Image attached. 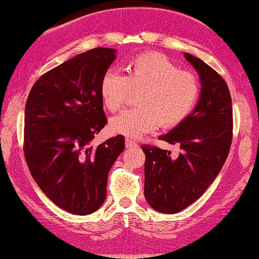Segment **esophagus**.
<instances>
[{
    "mask_svg": "<svg viewBox=\"0 0 259 259\" xmlns=\"http://www.w3.org/2000/svg\"><path fill=\"white\" fill-rule=\"evenodd\" d=\"M126 147L127 148H134V147H138V144L136 140L133 139H130V138H126Z\"/></svg>",
    "mask_w": 259,
    "mask_h": 259,
    "instance_id": "34e87169",
    "label": "esophagus"
}]
</instances>
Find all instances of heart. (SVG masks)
Returning <instances> with one entry per match:
<instances>
[{"mask_svg": "<svg viewBox=\"0 0 259 259\" xmlns=\"http://www.w3.org/2000/svg\"><path fill=\"white\" fill-rule=\"evenodd\" d=\"M126 75L109 69L100 80L104 107L115 112L128 100L132 92L140 107L125 109L109 122L114 133L139 138L183 122L196 107L200 97V82L190 70H183L175 61L157 52L137 55L126 66Z\"/></svg>", "mask_w": 259, "mask_h": 259, "instance_id": "obj_1", "label": "heart"}]
</instances>
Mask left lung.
I'll use <instances>...</instances> for the list:
<instances>
[{
	"label": "left lung",
	"instance_id": "obj_1",
	"mask_svg": "<svg viewBox=\"0 0 259 259\" xmlns=\"http://www.w3.org/2000/svg\"><path fill=\"white\" fill-rule=\"evenodd\" d=\"M200 76L201 92L194 111L160 140L179 144L178 158L171 151L143 145L144 193L161 213H177L194 203L213 183L232 143V101L224 79L200 59L185 53Z\"/></svg>",
	"mask_w": 259,
	"mask_h": 259
}]
</instances>
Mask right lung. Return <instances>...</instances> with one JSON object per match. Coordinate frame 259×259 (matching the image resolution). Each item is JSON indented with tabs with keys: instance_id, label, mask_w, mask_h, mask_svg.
<instances>
[{
	"instance_id": "obj_1",
	"label": "right lung",
	"mask_w": 259,
	"mask_h": 259,
	"mask_svg": "<svg viewBox=\"0 0 259 259\" xmlns=\"http://www.w3.org/2000/svg\"><path fill=\"white\" fill-rule=\"evenodd\" d=\"M114 59L111 48L74 56L38 77L26 102L28 168L42 192L73 214H91L101 206L109 169L125 148L121 134L90 146L107 123L99 86Z\"/></svg>"
}]
</instances>
